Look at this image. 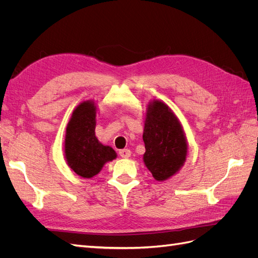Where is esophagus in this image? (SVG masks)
<instances>
[{"label": "esophagus", "instance_id": "1", "mask_svg": "<svg viewBox=\"0 0 258 258\" xmlns=\"http://www.w3.org/2000/svg\"><path fill=\"white\" fill-rule=\"evenodd\" d=\"M119 155L121 158H129L131 156V152H130V150H120Z\"/></svg>", "mask_w": 258, "mask_h": 258}]
</instances>
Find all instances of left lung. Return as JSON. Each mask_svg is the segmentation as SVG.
Instances as JSON below:
<instances>
[{
  "label": "left lung",
  "mask_w": 258,
  "mask_h": 258,
  "mask_svg": "<svg viewBox=\"0 0 258 258\" xmlns=\"http://www.w3.org/2000/svg\"><path fill=\"white\" fill-rule=\"evenodd\" d=\"M143 141V161L156 181H167L184 166L188 144L184 129L173 111L160 100L148 103Z\"/></svg>",
  "instance_id": "1"
}]
</instances>
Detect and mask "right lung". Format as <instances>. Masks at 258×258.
I'll return each instance as SVG.
<instances>
[{"mask_svg": "<svg viewBox=\"0 0 258 258\" xmlns=\"http://www.w3.org/2000/svg\"><path fill=\"white\" fill-rule=\"evenodd\" d=\"M97 105L83 101L70 118L64 139V157L68 166L84 178L97 175L106 162L117 157L111 146L103 145L96 137Z\"/></svg>", "mask_w": 258, "mask_h": 258, "instance_id": "right-lung-1", "label": "right lung"}]
</instances>
